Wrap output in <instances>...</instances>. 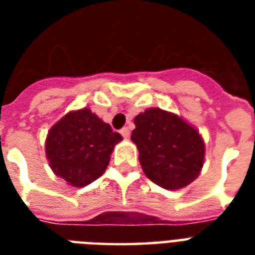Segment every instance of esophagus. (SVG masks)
Here are the masks:
<instances>
[{
    "instance_id": "obj_1",
    "label": "esophagus",
    "mask_w": 255,
    "mask_h": 255,
    "mask_svg": "<svg viewBox=\"0 0 255 255\" xmlns=\"http://www.w3.org/2000/svg\"><path fill=\"white\" fill-rule=\"evenodd\" d=\"M120 133H122V136H123L124 139H128L129 137V129H128V127H124L120 129Z\"/></svg>"
}]
</instances>
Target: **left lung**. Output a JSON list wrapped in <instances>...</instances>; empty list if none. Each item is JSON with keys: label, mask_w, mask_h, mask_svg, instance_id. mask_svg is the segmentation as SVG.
<instances>
[{"label": "left lung", "mask_w": 255, "mask_h": 255, "mask_svg": "<svg viewBox=\"0 0 255 255\" xmlns=\"http://www.w3.org/2000/svg\"><path fill=\"white\" fill-rule=\"evenodd\" d=\"M131 140L151 181L165 189H181L197 178L205 144L194 127L161 108H148L135 118Z\"/></svg>", "instance_id": "obj_1"}]
</instances>
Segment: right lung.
<instances>
[{
    "instance_id": "1",
    "label": "right lung",
    "mask_w": 255,
    "mask_h": 255,
    "mask_svg": "<svg viewBox=\"0 0 255 255\" xmlns=\"http://www.w3.org/2000/svg\"><path fill=\"white\" fill-rule=\"evenodd\" d=\"M123 139L90 108L66 114L50 128L46 157L69 185L86 186L104 173L115 144Z\"/></svg>"
}]
</instances>
